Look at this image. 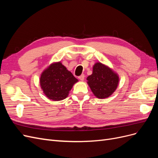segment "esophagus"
Listing matches in <instances>:
<instances>
[{
  "mask_svg": "<svg viewBox=\"0 0 158 158\" xmlns=\"http://www.w3.org/2000/svg\"><path fill=\"white\" fill-rule=\"evenodd\" d=\"M84 78H85V76L84 74H82L78 76V78L80 80H84Z\"/></svg>",
  "mask_w": 158,
  "mask_h": 158,
  "instance_id": "34e87169",
  "label": "esophagus"
}]
</instances>
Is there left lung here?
Instances as JSON below:
<instances>
[{"label": "left lung", "mask_w": 158, "mask_h": 158, "mask_svg": "<svg viewBox=\"0 0 158 158\" xmlns=\"http://www.w3.org/2000/svg\"><path fill=\"white\" fill-rule=\"evenodd\" d=\"M88 83L94 94L98 98L110 96L117 89L118 76L103 64L95 63L93 73L87 78Z\"/></svg>", "instance_id": "1"}]
</instances>
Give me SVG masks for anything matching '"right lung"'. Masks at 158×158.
Masks as SVG:
<instances>
[{"mask_svg": "<svg viewBox=\"0 0 158 158\" xmlns=\"http://www.w3.org/2000/svg\"><path fill=\"white\" fill-rule=\"evenodd\" d=\"M76 82L78 80L60 62L51 64L40 78L41 89L47 98L54 101H60L67 97Z\"/></svg>", "mask_w": 158, "mask_h": 158, "instance_id": "right-lung-1", "label": "right lung"}]
</instances>
